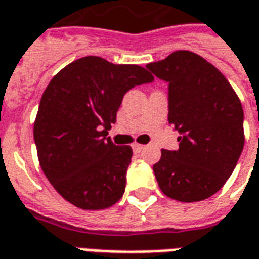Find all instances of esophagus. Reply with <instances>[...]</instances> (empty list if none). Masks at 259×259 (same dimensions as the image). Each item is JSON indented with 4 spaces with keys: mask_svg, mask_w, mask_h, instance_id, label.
Masks as SVG:
<instances>
[{
    "mask_svg": "<svg viewBox=\"0 0 259 259\" xmlns=\"http://www.w3.org/2000/svg\"><path fill=\"white\" fill-rule=\"evenodd\" d=\"M132 148H133V151H135V152H141V151H143L145 147L141 144H133L132 145Z\"/></svg>",
    "mask_w": 259,
    "mask_h": 259,
    "instance_id": "34e87169",
    "label": "esophagus"
}]
</instances>
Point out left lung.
Here are the masks:
<instances>
[{"label":"left lung","mask_w":259,"mask_h":259,"mask_svg":"<svg viewBox=\"0 0 259 259\" xmlns=\"http://www.w3.org/2000/svg\"><path fill=\"white\" fill-rule=\"evenodd\" d=\"M167 82L168 123L177 151L162 149L154 164L159 188L178 202H200L222 188L244 145L242 103L227 78L196 53L178 51L147 64Z\"/></svg>","instance_id":"1"}]
</instances>
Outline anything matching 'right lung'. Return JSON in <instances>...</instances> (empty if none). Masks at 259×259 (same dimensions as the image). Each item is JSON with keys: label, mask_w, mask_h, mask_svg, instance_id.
Instances as JSON below:
<instances>
[{"label": "right lung", "mask_w": 259, "mask_h": 259, "mask_svg": "<svg viewBox=\"0 0 259 259\" xmlns=\"http://www.w3.org/2000/svg\"><path fill=\"white\" fill-rule=\"evenodd\" d=\"M152 81L143 67L97 56L72 61L52 78L39 103L34 141L42 171L67 202L101 210L123 196L133 151L107 135L126 92Z\"/></svg>", "instance_id": "add662e5"}]
</instances>
